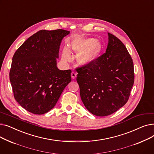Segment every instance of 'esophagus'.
I'll return each mask as SVG.
<instances>
[{"instance_id": "1", "label": "esophagus", "mask_w": 154, "mask_h": 154, "mask_svg": "<svg viewBox=\"0 0 154 154\" xmlns=\"http://www.w3.org/2000/svg\"><path fill=\"white\" fill-rule=\"evenodd\" d=\"M71 77L72 78L74 79H75V77H77V73L75 72H72L71 73Z\"/></svg>"}]
</instances>
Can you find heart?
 I'll return each instance as SVG.
<instances>
[{
  "instance_id": "obj_1",
  "label": "heart",
  "mask_w": 154,
  "mask_h": 154,
  "mask_svg": "<svg viewBox=\"0 0 154 154\" xmlns=\"http://www.w3.org/2000/svg\"><path fill=\"white\" fill-rule=\"evenodd\" d=\"M72 48L73 51L77 53L83 51L78 57V61L80 63L86 65L96 59L100 51L101 44L98 40H93L92 38H79L73 43ZM62 59L65 61H69L70 59L69 52L66 48L63 51Z\"/></svg>"
}]
</instances>
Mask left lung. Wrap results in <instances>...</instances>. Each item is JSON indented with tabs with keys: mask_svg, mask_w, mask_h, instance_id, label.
I'll return each instance as SVG.
<instances>
[{
	"mask_svg": "<svg viewBox=\"0 0 154 154\" xmlns=\"http://www.w3.org/2000/svg\"><path fill=\"white\" fill-rule=\"evenodd\" d=\"M106 52L91 63L77 67L80 98L96 116H107L123 107L134 82V63L125 45L108 33Z\"/></svg>",
	"mask_w": 154,
	"mask_h": 154,
	"instance_id": "1",
	"label": "left lung"
}]
</instances>
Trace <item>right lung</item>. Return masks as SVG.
<instances>
[{"instance_id":"add662e5","label":"right lung","mask_w":154,"mask_h":154,"mask_svg":"<svg viewBox=\"0 0 154 154\" xmlns=\"http://www.w3.org/2000/svg\"><path fill=\"white\" fill-rule=\"evenodd\" d=\"M68 30H40L15 51L9 79L15 100L26 110L40 115L54 107L67 84L71 70H60L57 60Z\"/></svg>"}]
</instances>
